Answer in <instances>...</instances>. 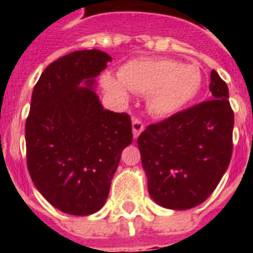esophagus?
I'll return each instance as SVG.
<instances>
[{
  "mask_svg": "<svg viewBox=\"0 0 253 253\" xmlns=\"http://www.w3.org/2000/svg\"><path fill=\"white\" fill-rule=\"evenodd\" d=\"M143 130H144V126H143L142 121H139L138 118L132 119V135H134V139H138V136L142 134Z\"/></svg>",
  "mask_w": 253,
  "mask_h": 253,
  "instance_id": "1",
  "label": "esophagus"
}]
</instances>
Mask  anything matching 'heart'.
Returning <instances> with one entry per match:
<instances>
[{
    "instance_id": "heart-1",
    "label": "heart",
    "mask_w": 253,
    "mask_h": 253,
    "mask_svg": "<svg viewBox=\"0 0 253 253\" xmlns=\"http://www.w3.org/2000/svg\"><path fill=\"white\" fill-rule=\"evenodd\" d=\"M102 85L119 101L128 99V90L147 94L152 115L167 118L177 114L196 98L202 87V73L194 64H181L167 57H140L125 63L118 77L102 76Z\"/></svg>"
}]
</instances>
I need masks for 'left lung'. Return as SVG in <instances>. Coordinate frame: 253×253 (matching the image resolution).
I'll return each instance as SVG.
<instances>
[{"label":"left lung","mask_w":253,"mask_h":253,"mask_svg":"<svg viewBox=\"0 0 253 253\" xmlns=\"http://www.w3.org/2000/svg\"><path fill=\"white\" fill-rule=\"evenodd\" d=\"M209 101L151 125L138 138L148 193L172 210L196 208L214 192L232 155L228 87L212 69Z\"/></svg>","instance_id":"1"}]
</instances>
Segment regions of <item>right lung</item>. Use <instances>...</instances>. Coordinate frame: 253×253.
<instances>
[{"instance_id": "1", "label": "right lung", "mask_w": 253, "mask_h": 253, "mask_svg": "<svg viewBox=\"0 0 253 253\" xmlns=\"http://www.w3.org/2000/svg\"><path fill=\"white\" fill-rule=\"evenodd\" d=\"M110 55L75 51L43 71L26 121L27 168L57 210L90 215L102 209L122 151L132 142L131 119L103 109L95 77Z\"/></svg>"}]
</instances>
